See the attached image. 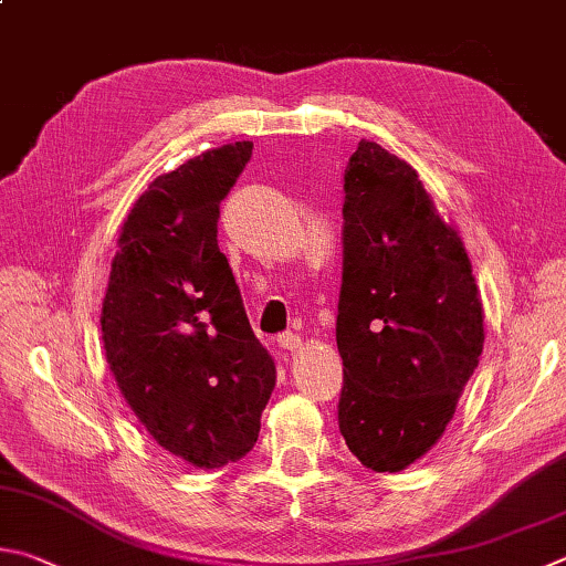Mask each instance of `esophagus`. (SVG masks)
I'll return each instance as SVG.
<instances>
[{"label": "esophagus", "instance_id": "obj_1", "mask_svg": "<svg viewBox=\"0 0 566 566\" xmlns=\"http://www.w3.org/2000/svg\"><path fill=\"white\" fill-rule=\"evenodd\" d=\"M276 344H280V348H284V352H296V348H302V336L284 332L276 336Z\"/></svg>", "mask_w": 566, "mask_h": 566}]
</instances>
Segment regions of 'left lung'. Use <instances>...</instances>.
<instances>
[{
	"label": "left lung",
	"mask_w": 566,
	"mask_h": 566,
	"mask_svg": "<svg viewBox=\"0 0 566 566\" xmlns=\"http://www.w3.org/2000/svg\"><path fill=\"white\" fill-rule=\"evenodd\" d=\"M338 430L361 465L406 470L443 436L485 328L458 232L418 172L361 140L344 172Z\"/></svg>",
	"instance_id": "left-lung-1"
}]
</instances>
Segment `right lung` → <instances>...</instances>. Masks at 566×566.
Returning <instances> with one entry per match:
<instances>
[{
	"instance_id": "add662e5",
	"label": "right lung",
	"mask_w": 566,
	"mask_h": 566,
	"mask_svg": "<svg viewBox=\"0 0 566 566\" xmlns=\"http://www.w3.org/2000/svg\"><path fill=\"white\" fill-rule=\"evenodd\" d=\"M252 158L232 143L148 185L120 228L101 312L106 361L160 448L195 468L250 453L276 371L228 256L220 202Z\"/></svg>"
}]
</instances>
